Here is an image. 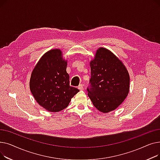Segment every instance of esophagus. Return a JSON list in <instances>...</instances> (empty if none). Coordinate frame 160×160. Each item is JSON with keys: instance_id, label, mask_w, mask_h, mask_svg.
<instances>
[{"instance_id": "obj_1", "label": "esophagus", "mask_w": 160, "mask_h": 160, "mask_svg": "<svg viewBox=\"0 0 160 160\" xmlns=\"http://www.w3.org/2000/svg\"><path fill=\"white\" fill-rule=\"evenodd\" d=\"M78 89L79 90H83V86L82 84H80L78 86Z\"/></svg>"}]
</instances>
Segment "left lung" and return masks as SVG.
Wrapping results in <instances>:
<instances>
[{"label": "left lung", "mask_w": 160, "mask_h": 160, "mask_svg": "<svg viewBox=\"0 0 160 160\" xmlns=\"http://www.w3.org/2000/svg\"><path fill=\"white\" fill-rule=\"evenodd\" d=\"M90 86L88 96L97 110L113 111L127 97L130 75L123 63L110 50L100 47L90 62Z\"/></svg>", "instance_id": "left-lung-1"}]
</instances>
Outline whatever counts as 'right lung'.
Masks as SVG:
<instances>
[{
	"label": "right lung",
	"mask_w": 160,
	"mask_h": 160,
	"mask_svg": "<svg viewBox=\"0 0 160 160\" xmlns=\"http://www.w3.org/2000/svg\"><path fill=\"white\" fill-rule=\"evenodd\" d=\"M67 65L62 50L52 49L42 56L32 72L31 93L36 102L48 112L63 110L79 91L69 84Z\"/></svg>",
	"instance_id": "1"
}]
</instances>
